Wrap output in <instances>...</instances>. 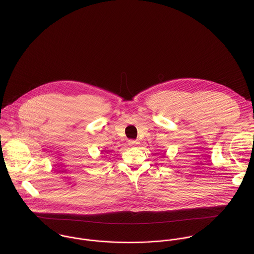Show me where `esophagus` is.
<instances>
[{
  "label": "esophagus",
  "instance_id": "esophagus-1",
  "mask_svg": "<svg viewBox=\"0 0 254 254\" xmlns=\"http://www.w3.org/2000/svg\"><path fill=\"white\" fill-rule=\"evenodd\" d=\"M139 144L138 140H128V145L129 146H137Z\"/></svg>",
  "mask_w": 254,
  "mask_h": 254
}]
</instances>
